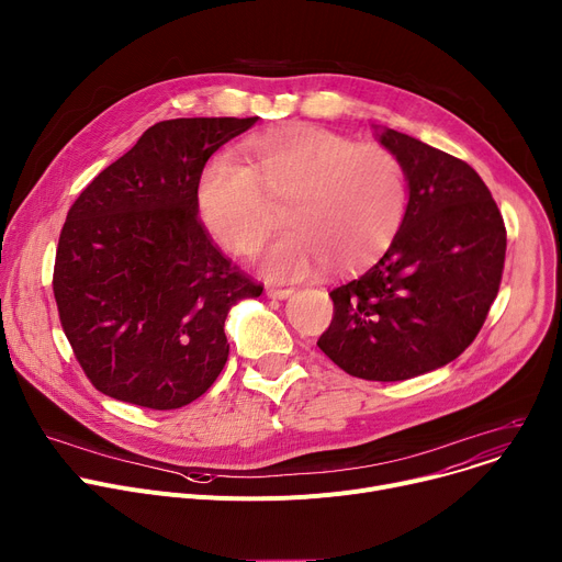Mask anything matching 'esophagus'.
<instances>
[{
  "label": "esophagus",
  "mask_w": 562,
  "mask_h": 562,
  "mask_svg": "<svg viewBox=\"0 0 562 562\" xmlns=\"http://www.w3.org/2000/svg\"><path fill=\"white\" fill-rule=\"evenodd\" d=\"M267 293L271 295V297H289L291 293H293V289L291 286H276V284H271V286H267Z\"/></svg>",
  "instance_id": "1"
}]
</instances>
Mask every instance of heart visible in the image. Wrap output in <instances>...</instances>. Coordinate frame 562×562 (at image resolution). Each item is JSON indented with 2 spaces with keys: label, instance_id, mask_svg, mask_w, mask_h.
I'll list each match as a JSON object with an SVG mask.
<instances>
[{
  "label": "heart",
  "instance_id": "1",
  "mask_svg": "<svg viewBox=\"0 0 562 562\" xmlns=\"http://www.w3.org/2000/svg\"><path fill=\"white\" fill-rule=\"evenodd\" d=\"M282 203L291 228L265 257V271L282 280L323 265L352 273L393 244L408 205L406 171L384 144L286 124L248 137L239 158L214 156L199 180L205 228L233 255L261 250Z\"/></svg>",
  "mask_w": 562,
  "mask_h": 562
}]
</instances>
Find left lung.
Returning <instances> with one entry per match:
<instances>
[{"instance_id":"obj_1","label":"left lung","mask_w":562,"mask_h":562,"mask_svg":"<svg viewBox=\"0 0 562 562\" xmlns=\"http://www.w3.org/2000/svg\"><path fill=\"white\" fill-rule=\"evenodd\" d=\"M380 142L404 165L406 214L378 265L329 291L318 348L352 378L402 382L476 339L502 284L506 226L468 162L393 128Z\"/></svg>"}]
</instances>
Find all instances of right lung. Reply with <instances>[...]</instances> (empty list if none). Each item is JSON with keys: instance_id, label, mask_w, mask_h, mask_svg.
I'll return each instance as SVG.
<instances>
[{"instance_id": "add662e5", "label": "right lung", "mask_w": 562, "mask_h": 562, "mask_svg": "<svg viewBox=\"0 0 562 562\" xmlns=\"http://www.w3.org/2000/svg\"><path fill=\"white\" fill-rule=\"evenodd\" d=\"M255 122H160L69 207L54 297L74 357L103 395L171 411L201 397L226 366V316L265 284L212 241L199 180L216 148Z\"/></svg>"}]
</instances>
